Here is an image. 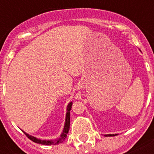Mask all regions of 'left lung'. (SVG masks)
Returning <instances> with one entry per match:
<instances>
[{
	"mask_svg": "<svg viewBox=\"0 0 154 154\" xmlns=\"http://www.w3.org/2000/svg\"><path fill=\"white\" fill-rule=\"evenodd\" d=\"M113 136V135H114V134H108V135H105V136Z\"/></svg>",
	"mask_w": 154,
	"mask_h": 154,
	"instance_id": "1",
	"label": "left lung"
}]
</instances>
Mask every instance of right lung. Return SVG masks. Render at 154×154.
<instances>
[{
	"label": "right lung",
	"instance_id": "add662e5",
	"mask_svg": "<svg viewBox=\"0 0 154 154\" xmlns=\"http://www.w3.org/2000/svg\"><path fill=\"white\" fill-rule=\"evenodd\" d=\"M71 108H72V102H70L69 104L67 107V112H66V118H65V127H64V129H63V133L61 134L60 137L58 139H56V140H53V141H44V140H40V139H37L34 137H32L27 134L26 133H25V134L28 137V138H29L31 141H32L35 143L37 144H42V145H46V146H51V145H57L59 143H61L63 141H65V139L67 137V134L69 133V125H70V110H71Z\"/></svg>",
	"mask_w": 154,
	"mask_h": 154
}]
</instances>
